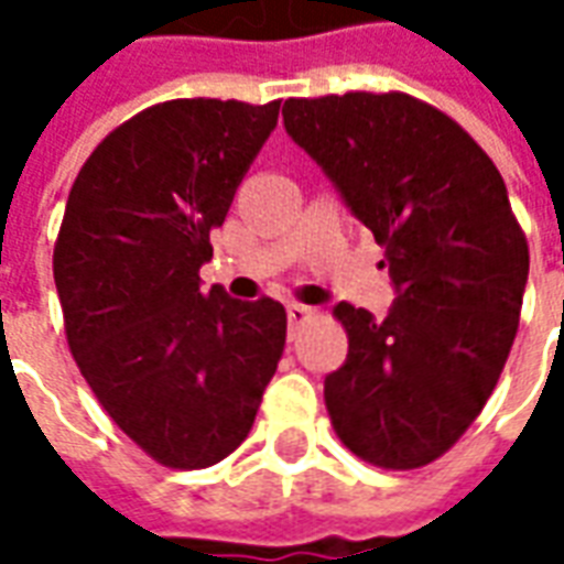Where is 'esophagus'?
Wrapping results in <instances>:
<instances>
[{"mask_svg":"<svg viewBox=\"0 0 564 564\" xmlns=\"http://www.w3.org/2000/svg\"><path fill=\"white\" fill-rule=\"evenodd\" d=\"M286 317H290V329H302L305 323H311L314 319V311L305 305H290L286 307Z\"/></svg>","mask_w":564,"mask_h":564,"instance_id":"obj_1","label":"esophagus"}]
</instances>
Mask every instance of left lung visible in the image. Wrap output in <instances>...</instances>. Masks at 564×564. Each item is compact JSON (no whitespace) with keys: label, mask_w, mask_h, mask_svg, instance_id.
Returning a JSON list of instances; mask_svg holds the SVG:
<instances>
[{"label":"left lung","mask_w":564,"mask_h":564,"mask_svg":"<svg viewBox=\"0 0 564 564\" xmlns=\"http://www.w3.org/2000/svg\"><path fill=\"white\" fill-rule=\"evenodd\" d=\"M283 127L383 247V319L341 302L347 362L326 378L341 444L387 471L444 456L484 411L520 326L529 241L465 129L408 93L286 99Z\"/></svg>","instance_id":"left-lung-1"}]
</instances>
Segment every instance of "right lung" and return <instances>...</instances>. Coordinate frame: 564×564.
I'll return each instance as SVG.
<instances>
[{"label":"right lung","instance_id":"add662e5","mask_svg":"<svg viewBox=\"0 0 564 564\" xmlns=\"http://www.w3.org/2000/svg\"><path fill=\"white\" fill-rule=\"evenodd\" d=\"M278 111L281 99L150 105L105 135L68 193L54 245L68 350L105 414L165 468L226 459L283 356L281 302L198 286Z\"/></svg>","mask_w":564,"mask_h":564}]
</instances>
